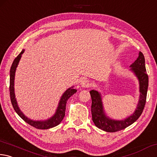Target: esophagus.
Here are the masks:
<instances>
[{
  "instance_id": "obj_1",
  "label": "esophagus",
  "mask_w": 157,
  "mask_h": 157,
  "mask_svg": "<svg viewBox=\"0 0 157 157\" xmlns=\"http://www.w3.org/2000/svg\"><path fill=\"white\" fill-rule=\"evenodd\" d=\"M81 86L83 87H88L90 86V83L88 80H86V79H83L81 82Z\"/></svg>"
}]
</instances>
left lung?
I'll return each instance as SVG.
<instances>
[{
  "label": "left lung",
  "mask_w": 157,
  "mask_h": 157,
  "mask_svg": "<svg viewBox=\"0 0 157 157\" xmlns=\"http://www.w3.org/2000/svg\"><path fill=\"white\" fill-rule=\"evenodd\" d=\"M130 67L138 78L139 82V99L138 105L134 113L123 120L112 119L105 114L101 93L92 90L90 92L92 97L91 112L92 121L95 125L102 130L108 132H115L126 128L132 124L141 116L146 102L148 87V76L146 73L145 58L142 52H139L137 59Z\"/></svg>",
  "instance_id": "1"
}]
</instances>
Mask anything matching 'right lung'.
Returning <instances> with one entry per match:
<instances>
[{
  "instance_id": "add662e5",
  "label": "right lung",
  "mask_w": 157,
  "mask_h": 157,
  "mask_svg": "<svg viewBox=\"0 0 157 157\" xmlns=\"http://www.w3.org/2000/svg\"><path fill=\"white\" fill-rule=\"evenodd\" d=\"M25 52V49H23L21 52L19 54L17 57L13 60L12 67L10 69V99L12 102V106L14 109L15 112L18 114L22 119L25 121L26 123H28L29 125L33 126L34 128L40 130H47L52 128H54L55 126L60 124V122L62 121L63 118L65 117V108H66V103L71 96L77 92L76 89H74L73 87L68 88L66 91L63 93L61 98L59 101V105H58L57 109L55 114L49 119L44 121H34L27 118L25 116L24 114L21 111L20 108L18 105L17 101L16 99L15 93H14V78H15V72L16 70V67L18 65V63L20 61L22 54Z\"/></svg>"
}]
</instances>
